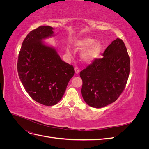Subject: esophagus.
<instances>
[{
    "mask_svg": "<svg viewBox=\"0 0 149 149\" xmlns=\"http://www.w3.org/2000/svg\"><path fill=\"white\" fill-rule=\"evenodd\" d=\"M74 70H75V73L76 74H78L79 73V69L78 67H75L74 68Z\"/></svg>",
    "mask_w": 149,
    "mask_h": 149,
    "instance_id": "obj_1",
    "label": "esophagus"
}]
</instances>
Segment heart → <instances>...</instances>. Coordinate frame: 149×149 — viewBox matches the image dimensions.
<instances>
[{
    "label": "heart",
    "mask_w": 149,
    "mask_h": 149,
    "mask_svg": "<svg viewBox=\"0 0 149 149\" xmlns=\"http://www.w3.org/2000/svg\"><path fill=\"white\" fill-rule=\"evenodd\" d=\"M73 46L76 49H83L81 52L80 57L86 63H91L100 57L102 50V44L100 41H96L91 37H84L76 40ZM68 55H71L68 49H66Z\"/></svg>",
    "instance_id": "obj_1"
}]
</instances>
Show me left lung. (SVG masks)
<instances>
[{"mask_svg":"<svg viewBox=\"0 0 149 149\" xmlns=\"http://www.w3.org/2000/svg\"><path fill=\"white\" fill-rule=\"evenodd\" d=\"M103 57L80 72L81 94L89 106L101 108L116 101L124 91L130 72V58L123 40L117 38Z\"/></svg>","mask_w":149,"mask_h":149,"instance_id":"left-lung-1","label":"left lung"}]
</instances>
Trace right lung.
I'll list each match as a JSON object with an SVG mask.
<instances>
[{
    "mask_svg": "<svg viewBox=\"0 0 149 149\" xmlns=\"http://www.w3.org/2000/svg\"><path fill=\"white\" fill-rule=\"evenodd\" d=\"M53 30L41 26L31 31L22 43L17 63L18 74L26 91L33 100L48 106L61 100L74 74L73 66L43 41L54 36Z\"/></svg>",
    "mask_w": 149,
    "mask_h": 149,
    "instance_id": "obj_1",
    "label": "right lung"
}]
</instances>
